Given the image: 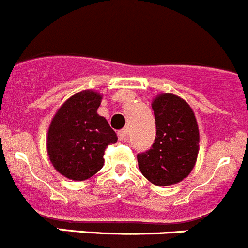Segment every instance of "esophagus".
<instances>
[{"instance_id": "1", "label": "esophagus", "mask_w": 248, "mask_h": 248, "mask_svg": "<svg viewBox=\"0 0 248 248\" xmlns=\"http://www.w3.org/2000/svg\"><path fill=\"white\" fill-rule=\"evenodd\" d=\"M128 133H129V129L127 128V127L122 128L121 131H119V132H117V136H119V140H126V138L128 137Z\"/></svg>"}]
</instances>
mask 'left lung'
I'll return each mask as SVG.
<instances>
[{"instance_id":"8db88e82","label":"left lung","mask_w":248,"mask_h":248,"mask_svg":"<svg viewBox=\"0 0 248 248\" xmlns=\"http://www.w3.org/2000/svg\"><path fill=\"white\" fill-rule=\"evenodd\" d=\"M155 111V143L137 155L138 167L144 177L158 186L182 182L193 170L199 153V127L193 110L182 97L173 93L158 95Z\"/></svg>"}]
</instances>
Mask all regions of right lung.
<instances>
[{
	"instance_id": "1",
	"label": "right lung",
	"mask_w": 248,
	"mask_h": 248,
	"mask_svg": "<svg viewBox=\"0 0 248 248\" xmlns=\"http://www.w3.org/2000/svg\"><path fill=\"white\" fill-rule=\"evenodd\" d=\"M101 95L84 90L69 97L53 117L46 149L53 167L73 180H85L104 166V153L117 136L97 113Z\"/></svg>"
}]
</instances>
